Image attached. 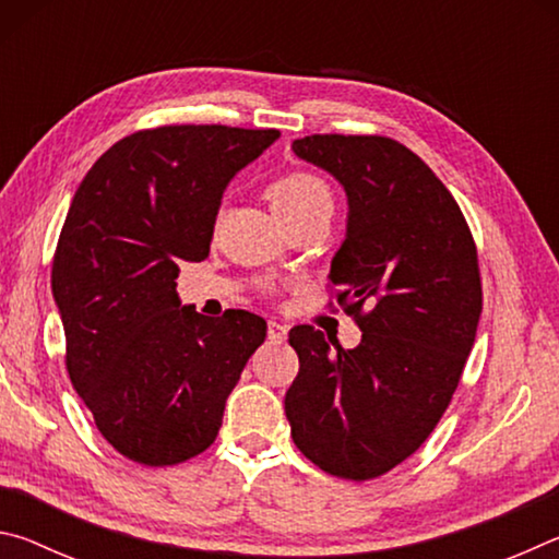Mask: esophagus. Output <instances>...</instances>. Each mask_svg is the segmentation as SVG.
Wrapping results in <instances>:
<instances>
[{"mask_svg":"<svg viewBox=\"0 0 559 559\" xmlns=\"http://www.w3.org/2000/svg\"><path fill=\"white\" fill-rule=\"evenodd\" d=\"M286 337H288V328L278 323V320H269V340H271V343L281 345V343H286Z\"/></svg>","mask_w":559,"mask_h":559,"instance_id":"34e87169","label":"esophagus"}]
</instances>
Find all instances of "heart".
<instances>
[{
    "instance_id": "heart-1",
    "label": "heart",
    "mask_w": 559,
    "mask_h": 559,
    "mask_svg": "<svg viewBox=\"0 0 559 559\" xmlns=\"http://www.w3.org/2000/svg\"><path fill=\"white\" fill-rule=\"evenodd\" d=\"M266 194L278 219H290V216L316 210H333V192L325 179L313 173H302V169L278 177L276 182H271Z\"/></svg>"
}]
</instances>
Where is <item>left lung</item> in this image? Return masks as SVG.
<instances>
[{"label": "left lung", "instance_id": "1", "mask_svg": "<svg viewBox=\"0 0 559 559\" xmlns=\"http://www.w3.org/2000/svg\"><path fill=\"white\" fill-rule=\"evenodd\" d=\"M293 153L345 187L328 278L362 343L290 330V437L330 476L370 480L429 439L456 392L484 308L476 243L441 179L392 138L308 135Z\"/></svg>", "mask_w": 559, "mask_h": 559}]
</instances>
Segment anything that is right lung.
Wrapping results in <instances>:
<instances>
[{"instance_id":"right-lung-1","label":"right lung","mask_w":559,"mask_h":559,"mask_svg":"<svg viewBox=\"0 0 559 559\" xmlns=\"http://www.w3.org/2000/svg\"><path fill=\"white\" fill-rule=\"evenodd\" d=\"M278 130L165 126L106 150L75 189L51 290L66 370L98 431L143 466H175L214 443L226 396L266 340V320H212L177 296L179 261L210 257L231 177Z\"/></svg>"}]
</instances>
